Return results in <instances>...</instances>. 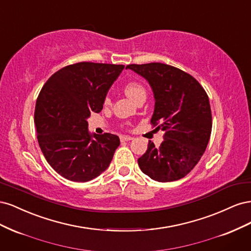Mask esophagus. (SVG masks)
Returning a JSON list of instances; mask_svg holds the SVG:
<instances>
[{"label": "esophagus", "mask_w": 251, "mask_h": 251, "mask_svg": "<svg viewBox=\"0 0 251 251\" xmlns=\"http://www.w3.org/2000/svg\"><path fill=\"white\" fill-rule=\"evenodd\" d=\"M133 138L131 137V136H125V135H123V136H120V140L121 141H130V140H132Z\"/></svg>", "instance_id": "esophagus-1"}]
</instances>
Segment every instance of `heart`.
<instances>
[{"mask_svg": "<svg viewBox=\"0 0 251 251\" xmlns=\"http://www.w3.org/2000/svg\"><path fill=\"white\" fill-rule=\"evenodd\" d=\"M125 92L126 94L133 100L134 101L138 100L140 97L142 96H147V91L146 88L143 87V85L139 81H136V80H132V81H128L126 82V85L125 86ZM111 95L108 93L107 95L104 96V100H103V103L105 105H108L111 103Z\"/></svg>", "mask_w": 251, "mask_h": 251, "instance_id": "1", "label": "heart"}]
</instances>
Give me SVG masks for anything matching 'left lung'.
<instances>
[{"label":"left lung","instance_id":"left-lung-1","mask_svg":"<svg viewBox=\"0 0 251 251\" xmlns=\"http://www.w3.org/2000/svg\"><path fill=\"white\" fill-rule=\"evenodd\" d=\"M126 68L149 81L155 97L151 124L165 132L160 147L149 141L147 151L138 159L140 170L159 182L185 177L199 162L210 137L206 92L191 74L170 65L132 64Z\"/></svg>","mask_w":251,"mask_h":251}]
</instances>
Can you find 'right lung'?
Masks as SVG:
<instances>
[{
    "mask_svg": "<svg viewBox=\"0 0 251 251\" xmlns=\"http://www.w3.org/2000/svg\"><path fill=\"white\" fill-rule=\"evenodd\" d=\"M124 65L81 62L51 75L35 103L37 141L51 168L75 182L92 180L108 169L120 140L116 135H91V113L102 110L104 96Z\"/></svg>",
    "mask_w": 251,
    "mask_h": 251,
    "instance_id": "add662e5",
    "label": "right lung"
}]
</instances>
